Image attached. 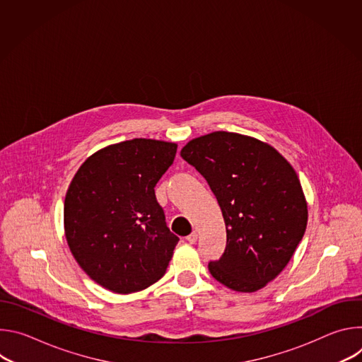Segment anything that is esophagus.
Here are the masks:
<instances>
[{
    "label": "esophagus",
    "mask_w": 362,
    "mask_h": 362,
    "mask_svg": "<svg viewBox=\"0 0 362 362\" xmlns=\"http://www.w3.org/2000/svg\"><path fill=\"white\" fill-rule=\"evenodd\" d=\"M186 239H187V242L189 243H196V240H197V233L196 232H192L189 236H186Z\"/></svg>",
    "instance_id": "34e87169"
}]
</instances>
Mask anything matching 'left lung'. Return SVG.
I'll return each mask as SVG.
<instances>
[{
	"label": "left lung",
	"mask_w": 362,
	"mask_h": 362,
	"mask_svg": "<svg viewBox=\"0 0 362 362\" xmlns=\"http://www.w3.org/2000/svg\"><path fill=\"white\" fill-rule=\"evenodd\" d=\"M180 156L211 186L226 225V247L209 272L238 292H255L291 261L308 222L293 168L272 146L238 133L190 140Z\"/></svg>",
	"instance_id": "8db88e82"
}]
</instances>
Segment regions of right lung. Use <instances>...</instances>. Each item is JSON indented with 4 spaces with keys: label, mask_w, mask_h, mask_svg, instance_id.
<instances>
[{
    "label": "right lung",
    "mask_w": 362,
    "mask_h": 362,
    "mask_svg": "<svg viewBox=\"0 0 362 362\" xmlns=\"http://www.w3.org/2000/svg\"><path fill=\"white\" fill-rule=\"evenodd\" d=\"M177 144L133 139L95 151L74 175L64 230L81 269L116 293H132L166 272L179 238L166 225L154 186Z\"/></svg>",
    "instance_id": "obj_1"
}]
</instances>
